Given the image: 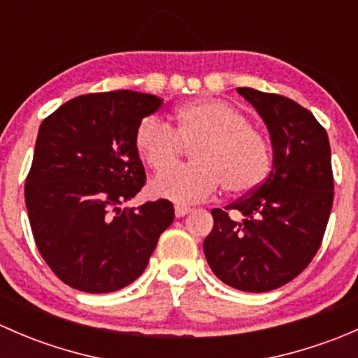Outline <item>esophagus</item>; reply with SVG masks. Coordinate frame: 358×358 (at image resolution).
I'll use <instances>...</instances> for the list:
<instances>
[{
	"instance_id": "esophagus-1",
	"label": "esophagus",
	"mask_w": 358,
	"mask_h": 358,
	"mask_svg": "<svg viewBox=\"0 0 358 358\" xmlns=\"http://www.w3.org/2000/svg\"><path fill=\"white\" fill-rule=\"evenodd\" d=\"M189 211H190L189 206H175V216H176V218H182V216H185Z\"/></svg>"
}]
</instances>
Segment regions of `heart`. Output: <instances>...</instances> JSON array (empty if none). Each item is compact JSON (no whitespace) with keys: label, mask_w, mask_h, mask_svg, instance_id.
I'll return each mask as SVG.
<instances>
[{"label":"heart","mask_w":358,"mask_h":358,"mask_svg":"<svg viewBox=\"0 0 358 358\" xmlns=\"http://www.w3.org/2000/svg\"><path fill=\"white\" fill-rule=\"evenodd\" d=\"M175 128L156 115L140 121L135 147L154 171L179 160L185 146H196L192 166L162 173L152 182V194L176 204L211 197L220 185L229 194H248L270 169V145L239 109L218 99H201L180 107Z\"/></svg>","instance_id":"heart-1"}]
</instances>
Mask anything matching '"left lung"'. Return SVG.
<instances>
[{
    "label": "left lung",
    "instance_id": "left-lung-1",
    "mask_svg": "<svg viewBox=\"0 0 358 358\" xmlns=\"http://www.w3.org/2000/svg\"><path fill=\"white\" fill-rule=\"evenodd\" d=\"M237 93L258 110L273 149L272 171L251 194L213 209L204 255L220 280L236 289H277L308 266L322 244L334 199L331 147L326 129L294 100L252 88Z\"/></svg>",
    "mask_w": 358,
    "mask_h": 358
}]
</instances>
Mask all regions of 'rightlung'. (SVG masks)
Masks as SVG:
<instances>
[{"label": "right lung", "instance_id": "add662e5", "mask_svg": "<svg viewBox=\"0 0 358 358\" xmlns=\"http://www.w3.org/2000/svg\"><path fill=\"white\" fill-rule=\"evenodd\" d=\"M161 106L131 90L90 93L39 126L25 208L43 259L74 289L102 294L131 284L173 223L166 199L121 209L145 185L135 131Z\"/></svg>", "mask_w": 358, "mask_h": 358}]
</instances>
